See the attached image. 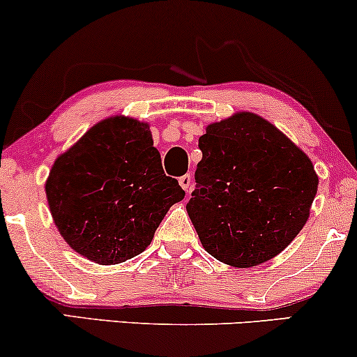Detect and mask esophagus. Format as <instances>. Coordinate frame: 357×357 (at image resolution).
Wrapping results in <instances>:
<instances>
[{
    "instance_id": "34e87169",
    "label": "esophagus",
    "mask_w": 357,
    "mask_h": 357,
    "mask_svg": "<svg viewBox=\"0 0 357 357\" xmlns=\"http://www.w3.org/2000/svg\"><path fill=\"white\" fill-rule=\"evenodd\" d=\"M191 174H183L181 178H179V184H181V188L184 191H188L191 188Z\"/></svg>"
}]
</instances>
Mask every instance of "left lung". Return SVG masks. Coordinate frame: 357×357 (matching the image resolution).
Segmentation results:
<instances>
[{"label": "left lung", "mask_w": 357, "mask_h": 357, "mask_svg": "<svg viewBox=\"0 0 357 357\" xmlns=\"http://www.w3.org/2000/svg\"><path fill=\"white\" fill-rule=\"evenodd\" d=\"M186 209L209 255L249 268L284 249L309 218L314 166L271 123L238 113L209 124Z\"/></svg>", "instance_id": "left-lung-1"}]
</instances>
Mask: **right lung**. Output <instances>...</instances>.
<instances>
[{"label":"right lung","instance_id":"1","mask_svg":"<svg viewBox=\"0 0 357 357\" xmlns=\"http://www.w3.org/2000/svg\"><path fill=\"white\" fill-rule=\"evenodd\" d=\"M46 196L64 241L94 263L118 264L149 246L184 191L165 174L148 124L109 118L56 160Z\"/></svg>","mask_w":357,"mask_h":357}]
</instances>
